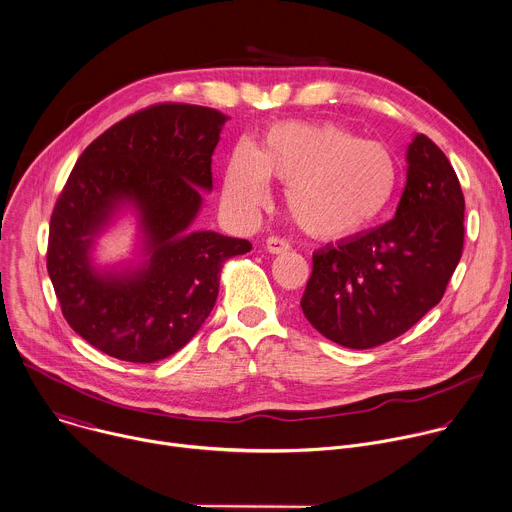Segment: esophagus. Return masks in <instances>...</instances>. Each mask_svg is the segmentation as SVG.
<instances>
[{
	"label": "esophagus",
	"instance_id": "obj_1",
	"mask_svg": "<svg viewBox=\"0 0 512 512\" xmlns=\"http://www.w3.org/2000/svg\"><path fill=\"white\" fill-rule=\"evenodd\" d=\"M265 249L271 253V255H281V253H287L291 249V245L285 241V239H279V237H269L265 241Z\"/></svg>",
	"mask_w": 512,
	"mask_h": 512
}]
</instances>
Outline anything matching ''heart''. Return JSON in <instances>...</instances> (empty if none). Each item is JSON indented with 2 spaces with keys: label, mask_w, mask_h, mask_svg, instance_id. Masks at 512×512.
<instances>
[{
  "label": "heart",
  "mask_w": 512,
  "mask_h": 512,
  "mask_svg": "<svg viewBox=\"0 0 512 512\" xmlns=\"http://www.w3.org/2000/svg\"><path fill=\"white\" fill-rule=\"evenodd\" d=\"M267 177L285 185L291 221L321 241L352 239L388 211L398 164L386 144L364 140L329 122L273 124L255 150L239 144L225 168L223 199L235 213H253L267 199Z\"/></svg>",
  "instance_id": "1"
}]
</instances>
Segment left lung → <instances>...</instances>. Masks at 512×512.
Instances as JSON below:
<instances>
[{"label":"left lung","mask_w":512,"mask_h":512,"mask_svg":"<svg viewBox=\"0 0 512 512\" xmlns=\"http://www.w3.org/2000/svg\"><path fill=\"white\" fill-rule=\"evenodd\" d=\"M406 162L392 221L313 253L301 309L344 348H376L408 331L442 299L460 261L464 195L450 160L416 134Z\"/></svg>","instance_id":"left-lung-1"}]
</instances>
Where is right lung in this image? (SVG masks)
Here are the masks:
<instances>
[{
  "mask_svg": "<svg viewBox=\"0 0 512 512\" xmlns=\"http://www.w3.org/2000/svg\"><path fill=\"white\" fill-rule=\"evenodd\" d=\"M225 122L215 108L156 104L102 132L72 168L50 219L48 273L66 321L96 350L134 364L173 356L213 311L223 263L251 251L191 231ZM122 206L139 211L147 259L100 272L89 253Z\"/></svg>",
  "mask_w": 512,
  "mask_h": 512,
  "instance_id": "add662e5",
  "label": "right lung"
}]
</instances>
